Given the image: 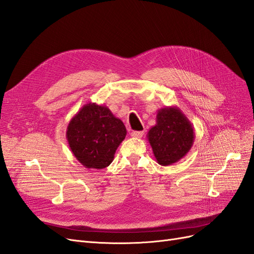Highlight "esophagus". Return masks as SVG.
<instances>
[{"mask_svg": "<svg viewBox=\"0 0 254 254\" xmlns=\"http://www.w3.org/2000/svg\"><path fill=\"white\" fill-rule=\"evenodd\" d=\"M143 135V131H131V136L133 137H141Z\"/></svg>", "mask_w": 254, "mask_h": 254, "instance_id": "1", "label": "esophagus"}]
</instances>
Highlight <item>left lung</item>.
Wrapping results in <instances>:
<instances>
[{"instance_id": "8db88e82", "label": "left lung", "mask_w": 254, "mask_h": 254, "mask_svg": "<svg viewBox=\"0 0 254 254\" xmlns=\"http://www.w3.org/2000/svg\"><path fill=\"white\" fill-rule=\"evenodd\" d=\"M147 139L157 162L168 166L186 157L193 146L195 131L179 108L165 107L158 110L156 125L149 129Z\"/></svg>"}]
</instances>
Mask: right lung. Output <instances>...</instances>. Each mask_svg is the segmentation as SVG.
Instances as JSON below:
<instances>
[{"label": "right lung", "instance_id": "right-lung-1", "mask_svg": "<svg viewBox=\"0 0 254 254\" xmlns=\"http://www.w3.org/2000/svg\"><path fill=\"white\" fill-rule=\"evenodd\" d=\"M127 130L108 107L89 103L71 119L66 140L75 158L87 168L109 166Z\"/></svg>", "mask_w": 254, "mask_h": 254}]
</instances>
